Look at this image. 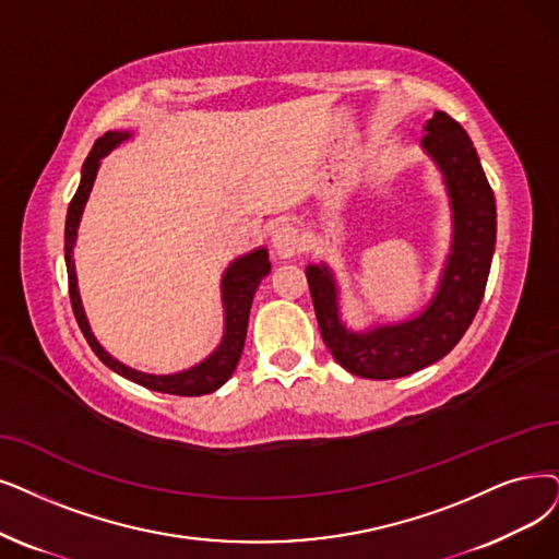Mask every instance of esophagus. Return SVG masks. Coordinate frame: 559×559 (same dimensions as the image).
Instances as JSON below:
<instances>
[{
  "mask_svg": "<svg viewBox=\"0 0 559 559\" xmlns=\"http://www.w3.org/2000/svg\"><path fill=\"white\" fill-rule=\"evenodd\" d=\"M271 242L273 248L280 257L288 259L294 257L298 250H300V234L294 225H288V222H282V225H277L271 234Z\"/></svg>",
  "mask_w": 559,
  "mask_h": 559,
  "instance_id": "obj_1",
  "label": "esophagus"
}]
</instances>
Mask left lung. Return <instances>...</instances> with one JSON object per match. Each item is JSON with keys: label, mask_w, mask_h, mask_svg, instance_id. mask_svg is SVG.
<instances>
[{"label": "left lung", "mask_w": 559, "mask_h": 559, "mask_svg": "<svg viewBox=\"0 0 559 559\" xmlns=\"http://www.w3.org/2000/svg\"><path fill=\"white\" fill-rule=\"evenodd\" d=\"M424 132L421 146L442 171L454 217L452 252L427 309L404 323L350 332L340 319L330 267L321 263L305 271L328 350L346 371L373 381L419 371L459 344L484 298L496 250V197L467 132L444 111H436Z\"/></svg>", "instance_id": "obj_1"}]
</instances>
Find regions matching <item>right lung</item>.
<instances>
[{"label":"right lung","mask_w":559,"mask_h":559,"mask_svg":"<svg viewBox=\"0 0 559 559\" xmlns=\"http://www.w3.org/2000/svg\"><path fill=\"white\" fill-rule=\"evenodd\" d=\"M130 138V132H117L109 130L100 140H96L92 153L86 155V160L82 165V181L71 199L69 215H66V271H69V294H71V305L75 311L78 325L84 334V340L92 346V350L98 355V360L109 367L111 371H117L119 376L128 378V381L138 383L142 388L155 390V392H165V394H176V396H199V394H209L215 392L217 388L225 385L238 360L245 346V334H248V319H250V307L257 294L259 282L271 273V261H267V252L263 248L245 254L236 259L229 267L225 277H222V305H225V337H222L219 346L206 357L204 362H199L192 369L169 373V376H153V373H142L121 365L115 360L94 337L92 328H88V321L84 317L80 292H78V277H75V263H73V245L80 227V217L84 211V204L88 199V192L94 188L96 174L100 167V158L121 144L123 140Z\"/></svg>","instance_id":"1"}]
</instances>
